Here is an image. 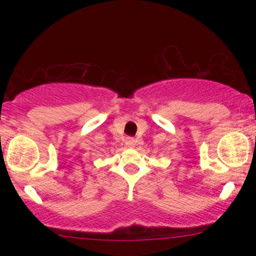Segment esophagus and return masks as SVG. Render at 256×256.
Returning a JSON list of instances; mask_svg holds the SVG:
<instances>
[{
    "label": "esophagus",
    "instance_id": "34e87169",
    "mask_svg": "<svg viewBox=\"0 0 256 256\" xmlns=\"http://www.w3.org/2000/svg\"><path fill=\"white\" fill-rule=\"evenodd\" d=\"M126 146H128V148H134V146H136V143H137V140H134V138H128V140H126Z\"/></svg>",
    "mask_w": 256,
    "mask_h": 256
}]
</instances>
